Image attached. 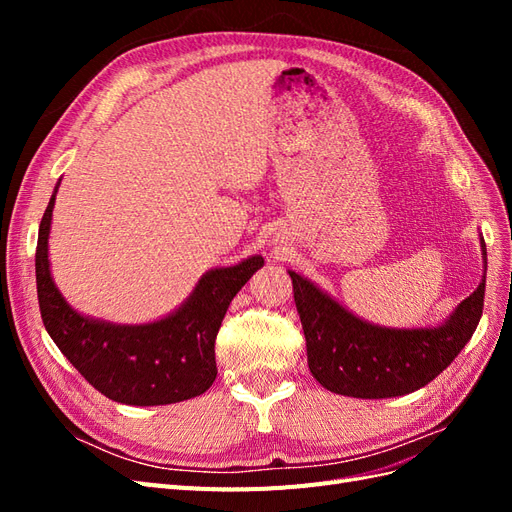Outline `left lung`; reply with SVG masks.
I'll return each instance as SVG.
<instances>
[{
    "label": "left lung",
    "mask_w": 512,
    "mask_h": 512,
    "mask_svg": "<svg viewBox=\"0 0 512 512\" xmlns=\"http://www.w3.org/2000/svg\"><path fill=\"white\" fill-rule=\"evenodd\" d=\"M483 256L487 265L485 241ZM288 273L309 371L337 395L382 399L418 391L453 363L483 316L485 275L442 327L397 331L359 320L301 275Z\"/></svg>",
    "instance_id": "8db88e82"
}]
</instances>
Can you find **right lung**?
I'll return each mask as SVG.
<instances>
[{"mask_svg": "<svg viewBox=\"0 0 512 512\" xmlns=\"http://www.w3.org/2000/svg\"><path fill=\"white\" fill-rule=\"evenodd\" d=\"M53 203L55 194L38 230L36 284L40 316L57 348L96 391L119 404L164 406L203 395L218 376L215 337L226 309L265 265L262 256L209 271L173 316L143 327H115L76 314L55 288L49 271Z\"/></svg>", "mask_w": 512, "mask_h": 512, "instance_id": "right-lung-1", "label": "right lung"}]
</instances>
